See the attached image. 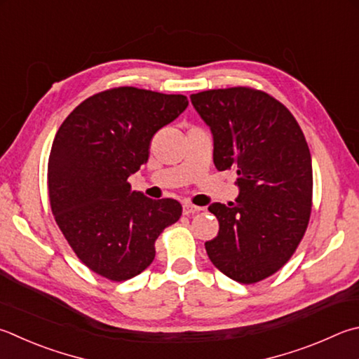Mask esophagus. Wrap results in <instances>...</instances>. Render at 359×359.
I'll return each mask as SVG.
<instances>
[{
    "label": "esophagus",
    "mask_w": 359,
    "mask_h": 359,
    "mask_svg": "<svg viewBox=\"0 0 359 359\" xmlns=\"http://www.w3.org/2000/svg\"><path fill=\"white\" fill-rule=\"evenodd\" d=\"M199 210H202L201 207L193 205V204H190V202H184V205H182V212H184V215H191V213H196Z\"/></svg>",
    "instance_id": "obj_1"
}]
</instances>
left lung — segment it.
<instances>
[{
	"instance_id": "8db88e82",
	"label": "left lung",
	"mask_w": 359,
	"mask_h": 359,
	"mask_svg": "<svg viewBox=\"0 0 359 359\" xmlns=\"http://www.w3.org/2000/svg\"><path fill=\"white\" fill-rule=\"evenodd\" d=\"M191 103L213 135L218 171L236 169L238 198L208 207L219 223L205 242L226 276L254 284L287 262L309 223L312 161L298 122L281 102L251 88L210 89Z\"/></svg>"
}]
</instances>
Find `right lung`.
<instances>
[{"label": "right lung", "instance_id": "add662e5", "mask_svg": "<svg viewBox=\"0 0 359 359\" xmlns=\"http://www.w3.org/2000/svg\"><path fill=\"white\" fill-rule=\"evenodd\" d=\"M188 107L185 95L122 86L89 97L57 130L48 158L51 212L78 259L111 281L140 275L155 240L180 218L175 199L133 191L152 136Z\"/></svg>", "mask_w": 359, "mask_h": 359}]
</instances>
